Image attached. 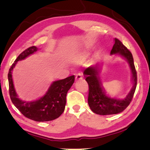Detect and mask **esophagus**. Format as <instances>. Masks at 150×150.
Wrapping results in <instances>:
<instances>
[{
	"instance_id": "obj_1",
	"label": "esophagus",
	"mask_w": 150,
	"mask_h": 150,
	"mask_svg": "<svg viewBox=\"0 0 150 150\" xmlns=\"http://www.w3.org/2000/svg\"><path fill=\"white\" fill-rule=\"evenodd\" d=\"M82 78H83L82 74H81V73H78L76 75V81H78V80H82Z\"/></svg>"
}]
</instances>
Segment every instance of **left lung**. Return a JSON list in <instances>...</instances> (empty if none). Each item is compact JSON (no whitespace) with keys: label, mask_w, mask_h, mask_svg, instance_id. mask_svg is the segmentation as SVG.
I'll use <instances>...</instances> for the list:
<instances>
[{"label":"left lung","mask_w":150,"mask_h":150,"mask_svg":"<svg viewBox=\"0 0 150 150\" xmlns=\"http://www.w3.org/2000/svg\"><path fill=\"white\" fill-rule=\"evenodd\" d=\"M114 40L115 44L111 51V54L118 53L127 60L132 72L133 86L125 99H118L110 98L106 95L99 77L102 64L98 63L86 68L83 71V74L89 86L88 104L91 111L98 115H114L122 112L132 101L137 84V74L132 53L119 39L115 38Z\"/></svg>","instance_id":"8db88e82"}]
</instances>
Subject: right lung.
I'll return each instance as SVG.
<instances>
[{"label":"right lung","mask_w":150,"mask_h":150,"mask_svg":"<svg viewBox=\"0 0 150 150\" xmlns=\"http://www.w3.org/2000/svg\"><path fill=\"white\" fill-rule=\"evenodd\" d=\"M38 49L35 46L29 47L17 57L11 66L8 74L9 93L13 104L25 117L38 122L50 121L57 119L64 112L67 94L74 82V76L54 81L51 83L45 95L38 100L25 101L18 98L13 83L12 70L17 62L25 59Z\"/></svg>","instance_id":"obj_1"}]
</instances>
